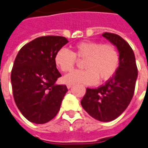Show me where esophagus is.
<instances>
[{
  "mask_svg": "<svg viewBox=\"0 0 148 148\" xmlns=\"http://www.w3.org/2000/svg\"><path fill=\"white\" fill-rule=\"evenodd\" d=\"M67 87H68V89H70L71 87L72 86V85H73V84H71V83H67Z\"/></svg>",
  "mask_w": 148,
  "mask_h": 148,
  "instance_id": "34e87169",
  "label": "esophagus"
}]
</instances>
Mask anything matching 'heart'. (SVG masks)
<instances>
[{
  "mask_svg": "<svg viewBox=\"0 0 148 148\" xmlns=\"http://www.w3.org/2000/svg\"><path fill=\"white\" fill-rule=\"evenodd\" d=\"M77 58L84 60V70L75 71L66 75V83L80 82L93 84L108 80L113 76L119 65V54L115 45L102 44L93 41H82L73 47V51L61 49L55 57L57 67L63 72H70L74 68Z\"/></svg>",
  "mask_w": 148,
  "mask_h": 148,
  "instance_id": "heart-1",
  "label": "heart"
}]
</instances>
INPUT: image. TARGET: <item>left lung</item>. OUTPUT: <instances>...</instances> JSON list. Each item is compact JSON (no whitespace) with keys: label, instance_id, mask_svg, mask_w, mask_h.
<instances>
[{"label":"left lung","instance_id":"left-lung-1","mask_svg":"<svg viewBox=\"0 0 148 148\" xmlns=\"http://www.w3.org/2000/svg\"><path fill=\"white\" fill-rule=\"evenodd\" d=\"M103 36L117 47L119 65L113 76L95 89L86 88L80 103L85 111L100 122L116 119L129 105L134 93L138 68L134 51L117 34L104 32Z\"/></svg>","mask_w":148,"mask_h":148}]
</instances>
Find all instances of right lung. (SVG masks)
Wrapping results in <instances>:
<instances>
[{
    "label": "right lung",
    "mask_w": 148,
    "mask_h": 148,
    "mask_svg": "<svg viewBox=\"0 0 148 148\" xmlns=\"http://www.w3.org/2000/svg\"><path fill=\"white\" fill-rule=\"evenodd\" d=\"M68 42L65 37L41 36L21 48L11 71L14 101L29 122L44 124L55 117L68 88L55 84L62 74L55 55Z\"/></svg>",
    "instance_id": "add662e5"
}]
</instances>
